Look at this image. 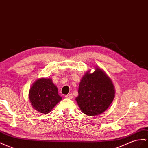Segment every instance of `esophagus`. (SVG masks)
I'll list each match as a JSON object with an SVG mask.
<instances>
[{
  "label": "esophagus",
  "mask_w": 148,
  "mask_h": 148,
  "mask_svg": "<svg viewBox=\"0 0 148 148\" xmlns=\"http://www.w3.org/2000/svg\"><path fill=\"white\" fill-rule=\"evenodd\" d=\"M65 97L66 98H69V99H71L73 98V95H72V94H69V95H66L65 96Z\"/></svg>",
  "instance_id": "1"
}]
</instances>
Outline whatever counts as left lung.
<instances>
[{"label": "left lung", "mask_w": 148, "mask_h": 148, "mask_svg": "<svg viewBox=\"0 0 148 148\" xmlns=\"http://www.w3.org/2000/svg\"><path fill=\"white\" fill-rule=\"evenodd\" d=\"M95 68L93 73L88 70L83 76L79 83L78 95L75 99L82 112L90 116L105 112L115 95L111 78L103 69L98 66Z\"/></svg>", "instance_id": "8db88e82"}]
</instances>
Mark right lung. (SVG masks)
<instances>
[{"label": "right lung", "mask_w": 148, "mask_h": 148, "mask_svg": "<svg viewBox=\"0 0 148 148\" xmlns=\"http://www.w3.org/2000/svg\"><path fill=\"white\" fill-rule=\"evenodd\" d=\"M29 98L31 105L38 112L48 114L53 110L62 98L51 78H40L30 87Z\"/></svg>", "instance_id": "right-lung-1"}]
</instances>
